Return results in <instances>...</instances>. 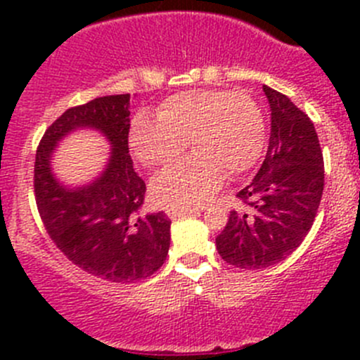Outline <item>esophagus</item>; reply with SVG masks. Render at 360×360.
I'll return each mask as SVG.
<instances>
[{
    "mask_svg": "<svg viewBox=\"0 0 360 360\" xmlns=\"http://www.w3.org/2000/svg\"><path fill=\"white\" fill-rule=\"evenodd\" d=\"M198 212H200L198 209H188V207H169V209H167V216H169L170 219H177V217L190 216V214Z\"/></svg>",
    "mask_w": 360,
    "mask_h": 360,
    "instance_id": "obj_1",
    "label": "esophagus"
}]
</instances>
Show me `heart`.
<instances>
[{
	"label": "heart",
	"instance_id": "1",
	"mask_svg": "<svg viewBox=\"0 0 360 360\" xmlns=\"http://www.w3.org/2000/svg\"><path fill=\"white\" fill-rule=\"evenodd\" d=\"M130 148L146 167L172 162L186 148L190 157L162 170L151 193L167 207H195L209 200L230 176L249 170L264 148V118L252 97L228 90H190L167 97L158 116L137 112Z\"/></svg>",
	"mask_w": 360,
	"mask_h": 360
}]
</instances>
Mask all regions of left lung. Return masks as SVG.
Returning a JSON list of instances; mask_svg holds the SVG:
<instances>
[{"label": "left lung", "mask_w": 360, "mask_h": 360, "mask_svg": "<svg viewBox=\"0 0 360 360\" xmlns=\"http://www.w3.org/2000/svg\"><path fill=\"white\" fill-rule=\"evenodd\" d=\"M263 92L271 111L266 157L237 193L249 210H231L216 238L219 256L244 270H263L300 248L324 190V158L311 120L284 94L266 85Z\"/></svg>", "instance_id": "obj_1"}]
</instances>
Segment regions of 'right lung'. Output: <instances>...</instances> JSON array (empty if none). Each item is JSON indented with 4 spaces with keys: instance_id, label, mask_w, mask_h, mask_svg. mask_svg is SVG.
Returning <instances> with one entry per match:
<instances>
[{
    "instance_id": "right-lung-1",
    "label": "right lung",
    "mask_w": 360,
    "mask_h": 360,
    "mask_svg": "<svg viewBox=\"0 0 360 360\" xmlns=\"http://www.w3.org/2000/svg\"><path fill=\"white\" fill-rule=\"evenodd\" d=\"M130 94L104 96L68 110L46 129L34 162V195L50 238L69 261L110 282H139L165 261L170 221L143 214L146 184L129 155ZM96 129L112 150L103 172L86 185L68 187L51 169L55 148L76 129Z\"/></svg>"
}]
</instances>
